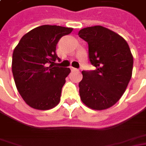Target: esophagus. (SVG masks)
I'll list each match as a JSON object with an SVG mask.
<instances>
[{"label":"esophagus","mask_w":146,"mask_h":146,"mask_svg":"<svg viewBox=\"0 0 146 146\" xmlns=\"http://www.w3.org/2000/svg\"><path fill=\"white\" fill-rule=\"evenodd\" d=\"M70 70H71V71H74V70H78V69L74 68V67H70Z\"/></svg>","instance_id":"esophagus-1"}]
</instances>
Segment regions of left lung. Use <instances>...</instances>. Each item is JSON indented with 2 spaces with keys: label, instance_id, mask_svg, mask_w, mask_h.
<instances>
[{
  "label": "left lung",
  "instance_id": "obj_1",
  "mask_svg": "<svg viewBox=\"0 0 146 146\" xmlns=\"http://www.w3.org/2000/svg\"><path fill=\"white\" fill-rule=\"evenodd\" d=\"M79 36L88 44V58L94 70H83L79 84L82 102L93 110L114 106L131 80L133 57L127 41L102 26L83 28Z\"/></svg>",
  "mask_w": 146,
  "mask_h": 146
}]
</instances>
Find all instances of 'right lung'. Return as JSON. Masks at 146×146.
Returning <instances> with one entry per match:
<instances>
[{
	"instance_id": "right-lung-1",
	"label": "right lung",
	"mask_w": 146,
	"mask_h": 146,
	"mask_svg": "<svg viewBox=\"0 0 146 146\" xmlns=\"http://www.w3.org/2000/svg\"><path fill=\"white\" fill-rule=\"evenodd\" d=\"M72 28L43 25L27 32L14 48L12 72L17 89L26 103L36 110L52 109L60 102L70 68L61 67L56 53L59 40Z\"/></svg>"
}]
</instances>
